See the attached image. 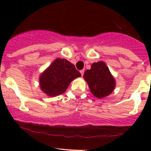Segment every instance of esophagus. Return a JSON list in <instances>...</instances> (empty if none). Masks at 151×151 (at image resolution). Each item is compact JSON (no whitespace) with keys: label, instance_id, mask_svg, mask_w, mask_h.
I'll return each mask as SVG.
<instances>
[{"label":"esophagus","instance_id":"34e87169","mask_svg":"<svg viewBox=\"0 0 151 151\" xmlns=\"http://www.w3.org/2000/svg\"><path fill=\"white\" fill-rule=\"evenodd\" d=\"M80 73H81V75L83 76V74H84V70H81V71H80Z\"/></svg>","mask_w":151,"mask_h":151}]
</instances>
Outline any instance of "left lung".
I'll return each mask as SVG.
<instances>
[{
  "instance_id": "8db88e82",
  "label": "left lung",
  "mask_w": 151,
  "mask_h": 151,
  "mask_svg": "<svg viewBox=\"0 0 151 151\" xmlns=\"http://www.w3.org/2000/svg\"><path fill=\"white\" fill-rule=\"evenodd\" d=\"M83 77L88 83L91 92L99 99L107 96L115 88L114 77L102 61L93 63L91 69L85 71Z\"/></svg>"
}]
</instances>
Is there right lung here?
<instances>
[{
    "mask_svg": "<svg viewBox=\"0 0 151 151\" xmlns=\"http://www.w3.org/2000/svg\"><path fill=\"white\" fill-rule=\"evenodd\" d=\"M81 74L66 59L57 58L40 76L41 89L50 96L63 93L74 79Z\"/></svg>",
    "mask_w": 151,
    "mask_h": 151,
    "instance_id": "add662e5",
    "label": "right lung"
}]
</instances>
